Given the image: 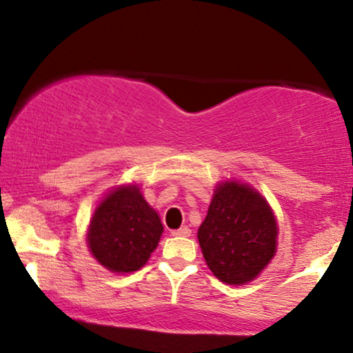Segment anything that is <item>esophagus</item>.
<instances>
[{
    "mask_svg": "<svg viewBox=\"0 0 353 353\" xmlns=\"http://www.w3.org/2000/svg\"><path fill=\"white\" fill-rule=\"evenodd\" d=\"M174 237H189L190 236V229L189 228H181L177 230H172Z\"/></svg>",
    "mask_w": 353,
    "mask_h": 353,
    "instance_id": "1",
    "label": "esophagus"
}]
</instances>
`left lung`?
<instances>
[{
    "label": "left lung",
    "mask_w": 353,
    "mask_h": 353,
    "mask_svg": "<svg viewBox=\"0 0 353 353\" xmlns=\"http://www.w3.org/2000/svg\"><path fill=\"white\" fill-rule=\"evenodd\" d=\"M197 239L212 274L239 285L257 277L274 257L277 224L261 194L225 182L214 192Z\"/></svg>",
    "instance_id": "8db88e82"
}]
</instances>
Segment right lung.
Wrapping results in <instances>:
<instances>
[{"mask_svg": "<svg viewBox=\"0 0 353 353\" xmlns=\"http://www.w3.org/2000/svg\"><path fill=\"white\" fill-rule=\"evenodd\" d=\"M163 224L137 185L117 188L96 209L89 225L92 255L112 272H134L157 247Z\"/></svg>", "mask_w": 353, "mask_h": 353, "instance_id": "1", "label": "right lung"}]
</instances>
